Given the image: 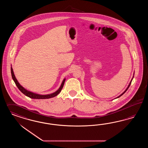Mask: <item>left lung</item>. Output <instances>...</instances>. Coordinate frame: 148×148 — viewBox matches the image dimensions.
Masks as SVG:
<instances>
[{
	"label": "left lung",
	"mask_w": 148,
	"mask_h": 148,
	"mask_svg": "<svg viewBox=\"0 0 148 148\" xmlns=\"http://www.w3.org/2000/svg\"><path fill=\"white\" fill-rule=\"evenodd\" d=\"M134 76H133V77H132V79H131V81H130V84H129V86H128V87H127V88H126V89L125 90V91H124V92H123V93H122V94H121V95H119V96H118V97H116V98H119V97H121V95H123V94H124V93H125L126 91V90H128V88H129V87H130V85H131V82H132V79H133V78H134Z\"/></svg>",
	"instance_id": "1"
}]
</instances>
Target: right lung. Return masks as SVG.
Segmentation results:
<instances>
[{"mask_svg": "<svg viewBox=\"0 0 148 148\" xmlns=\"http://www.w3.org/2000/svg\"><path fill=\"white\" fill-rule=\"evenodd\" d=\"M11 72L12 77V79L14 80V82H15L16 85L17 86L18 89L24 95H25L27 97H28L32 99H45L53 98L54 97L58 95L60 93V92L61 91L63 87V85H64V82H65V80H66V79H64L63 80L61 84V85L60 87L58 90H56L55 92H54L53 93H51V94H47V95H40V94H36V93H32V92H30V91L27 90L26 89H25L23 87H22V86L19 84V83L18 82V81L16 79V77L14 76V71H13V69H12V67H11Z\"/></svg>", "mask_w": 148, "mask_h": 148, "instance_id": "right-lung-1", "label": "right lung"}]
</instances>
